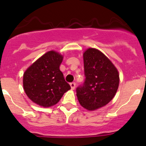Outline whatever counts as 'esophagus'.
Returning a JSON list of instances; mask_svg holds the SVG:
<instances>
[{"label":"esophagus","instance_id":"esophagus-1","mask_svg":"<svg viewBox=\"0 0 146 146\" xmlns=\"http://www.w3.org/2000/svg\"><path fill=\"white\" fill-rule=\"evenodd\" d=\"M70 86L71 87V90H74L76 88V83L75 82H71V83H70Z\"/></svg>","mask_w":146,"mask_h":146}]
</instances>
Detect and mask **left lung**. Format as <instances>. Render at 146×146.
Returning a JSON list of instances; mask_svg holds the SVG:
<instances>
[{
  "label": "left lung",
  "instance_id": "obj_1",
  "mask_svg": "<svg viewBox=\"0 0 146 146\" xmlns=\"http://www.w3.org/2000/svg\"><path fill=\"white\" fill-rule=\"evenodd\" d=\"M83 61L85 81L77 88L76 95L84 108L95 110L114 98L119 87V72L112 61L96 48L87 49Z\"/></svg>",
  "mask_w": 146,
  "mask_h": 146
}]
</instances>
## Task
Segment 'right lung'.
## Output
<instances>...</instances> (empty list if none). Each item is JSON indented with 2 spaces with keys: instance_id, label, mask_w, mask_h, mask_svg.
<instances>
[{
  "instance_id": "1",
  "label": "right lung",
  "mask_w": 146,
  "mask_h": 146,
  "mask_svg": "<svg viewBox=\"0 0 146 146\" xmlns=\"http://www.w3.org/2000/svg\"><path fill=\"white\" fill-rule=\"evenodd\" d=\"M64 56L51 50L44 54L29 67L23 75V87L33 103L48 108L59 102L70 85L59 69Z\"/></svg>"
}]
</instances>
